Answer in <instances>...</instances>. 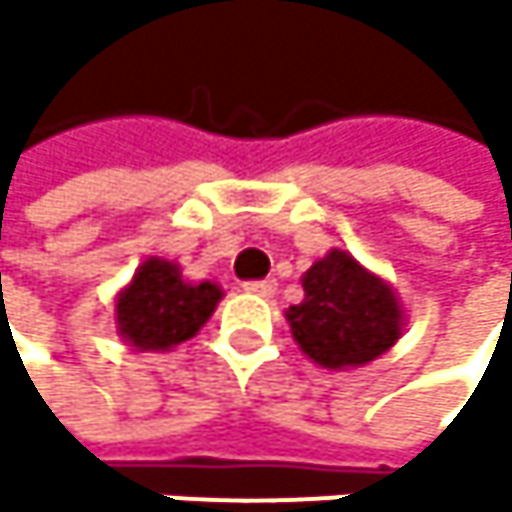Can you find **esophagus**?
I'll return each instance as SVG.
<instances>
[{
	"label": "esophagus",
	"mask_w": 512,
	"mask_h": 512,
	"mask_svg": "<svg viewBox=\"0 0 512 512\" xmlns=\"http://www.w3.org/2000/svg\"><path fill=\"white\" fill-rule=\"evenodd\" d=\"M248 294H258V298H273L276 294V279H258V282H245L242 285Z\"/></svg>",
	"instance_id": "esophagus-1"
}]
</instances>
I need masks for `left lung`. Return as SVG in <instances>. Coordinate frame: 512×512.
Instances as JSON below:
<instances>
[{"instance_id":"8db88e82","label":"left lung","mask_w":512,"mask_h":512,"mask_svg":"<svg viewBox=\"0 0 512 512\" xmlns=\"http://www.w3.org/2000/svg\"><path fill=\"white\" fill-rule=\"evenodd\" d=\"M304 301L285 310L298 347L322 368H359L402 334L396 291L350 251L331 248L304 273Z\"/></svg>"}]
</instances>
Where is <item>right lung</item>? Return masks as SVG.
I'll return each instance as SVG.
<instances>
[{
    "label": "right lung",
    "mask_w": 512,
    "mask_h": 512,
    "mask_svg": "<svg viewBox=\"0 0 512 512\" xmlns=\"http://www.w3.org/2000/svg\"><path fill=\"white\" fill-rule=\"evenodd\" d=\"M221 298V285L187 282L178 264L147 258L116 298V331L134 350H171L193 338Z\"/></svg>",
    "instance_id": "1"
}]
</instances>
